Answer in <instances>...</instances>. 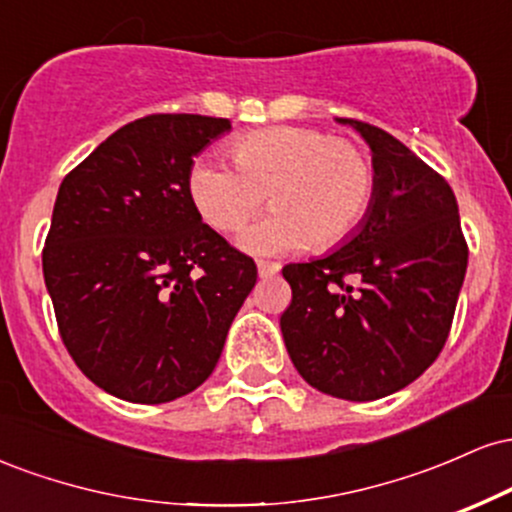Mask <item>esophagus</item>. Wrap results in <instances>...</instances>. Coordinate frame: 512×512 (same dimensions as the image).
I'll return each mask as SVG.
<instances>
[{
  "label": "esophagus",
  "instance_id": "esophagus-1",
  "mask_svg": "<svg viewBox=\"0 0 512 512\" xmlns=\"http://www.w3.org/2000/svg\"><path fill=\"white\" fill-rule=\"evenodd\" d=\"M281 264L279 262H269V260H257V272H260L262 279H269V276L279 274Z\"/></svg>",
  "mask_w": 512,
  "mask_h": 512
}]
</instances>
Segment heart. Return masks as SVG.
Returning <instances> with one entry per match:
<instances>
[{
	"label": "heart",
	"mask_w": 512,
	"mask_h": 512,
	"mask_svg": "<svg viewBox=\"0 0 512 512\" xmlns=\"http://www.w3.org/2000/svg\"><path fill=\"white\" fill-rule=\"evenodd\" d=\"M233 166L197 158L187 195L211 228L233 233L264 199L274 214L240 243L252 252H322L344 243L366 219L375 195L373 161L361 146L313 127L252 129L228 144Z\"/></svg>",
	"instance_id": "b5f03b06"
}]
</instances>
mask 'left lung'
<instances>
[{
    "label": "left lung",
    "instance_id": "1",
    "mask_svg": "<svg viewBox=\"0 0 512 512\" xmlns=\"http://www.w3.org/2000/svg\"><path fill=\"white\" fill-rule=\"evenodd\" d=\"M339 122L373 151V202L342 248L281 269L291 305L279 325L305 383L370 402L414 383L443 351L469 248L443 175L385 129Z\"/></svg>",
    "mask_w": 512,
    "mask_h": 512
}]
</instances>
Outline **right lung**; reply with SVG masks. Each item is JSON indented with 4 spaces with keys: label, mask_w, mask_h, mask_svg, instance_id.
I'll list each match as a JSON object with an SVG mask.
<instances>
[{
    "label": "right lung",
    "mask_w": 512,
    "mask_h": 512,
    "mask_svg": "<svg viewBox=\"0 0 512 512\" xmlns=\"http://www.w3.org/2000/svg\"><path fill=\"white\" fill-rule=\"evenodd\" d=\"M226 117L146 115L69 170L43 274L69 356L91 383L137 404L197 390L257 281L187 195V173Z\"/></svg>",
    "instance_id": "obj_1"
}]
</instances>
